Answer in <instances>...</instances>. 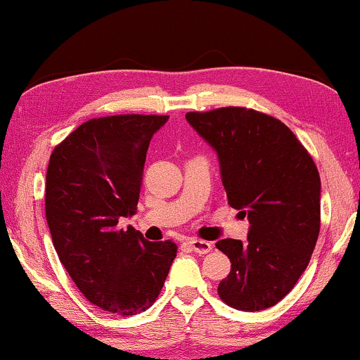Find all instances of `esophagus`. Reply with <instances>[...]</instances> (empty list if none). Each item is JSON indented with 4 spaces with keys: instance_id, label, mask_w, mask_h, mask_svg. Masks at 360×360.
I'll use <instances>...</instances> for the list:
<instances>
[{
    "instance_id": "obj_1",
    "label": "esophagus",
    "mask_w": 360,
    "mask_h": 360,
    "mask_svg": "<svg viewBox=\"0 0 360 360\" xmlns=\"http://www.w3.org/2000/svg\"><path fill=\"white\" fill-rule=\"evenodd\" d=\"M188 243L191 248L194 249V252H198V254H207V252H211V249H212V244L207 243V240H202V239L191 238Z\"/></svg>"
}]
</instances>
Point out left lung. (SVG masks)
Wrapping results in <instances>:
<instances>
[{"instance_id":"left-lung-1","label":"left lung","mask_w":360,"mask_h":360,"mask_svg":"<svg viewBox=\"0 0 360 360\" xmlns=\"http://www.w3.org/2000/svg\"><path fill=\"white\" fill-rule=\"evenodd\" d=\"M186 120L216 149L229 206L251 222L245 243H216L231 261L217 294L238 311L276 306L306 271L319 238L314 159L284 122L256 109L193 111Z\"/></svg>"}]
</instances>
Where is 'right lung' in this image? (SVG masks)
I'll use <instances>...</instances> for the list:
<instances>
[{"mask_svg":"<svg viewBox=\"0 0 360 360\" xmlns=\"http://www.w3.org/2000/svg\"><path fill=\"white\" fill-rule=\"evenodd\" d=\"M166 121L94 117L49 158L44 209L59 261L91 304L117 316L156 302L177 252L169 239L149 243L134 227L117 226L136 212L149 143Z\"/></svg>","mask_w":360,"mask_h":360,"instance_id":"add662e5","label":"right lung"}]
</instances>
